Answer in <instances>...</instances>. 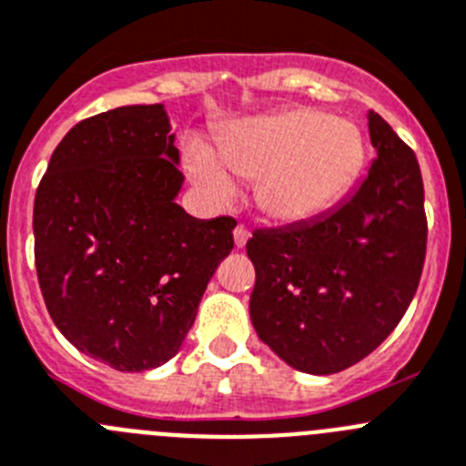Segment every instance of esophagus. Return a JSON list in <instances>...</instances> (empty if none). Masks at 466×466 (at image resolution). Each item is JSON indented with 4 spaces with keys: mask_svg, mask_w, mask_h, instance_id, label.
<instances>
[{
    "mask_svg": "<svg viewBox=\"0 0 466 466\" xmlns=\"http://www.w3.org/2000/svg\"><path fill=\"white\" fill-rule=\"evenodd\" d=\"M248 238H250V232L243 228V225H238V228L234 229V243H237V248H243Z\"/></svg>",
    "mask_w": 466,
    "mask_h": 466,
    "instance_id": "esophagus-1",
    "label": "esophagus"
}]
</instances>
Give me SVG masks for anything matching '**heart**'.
<instances>
[{
    "instance_id": "1",
    "label": "heart",
    "mask_w": 466,
    "mask_h": 466,
    "mask_svg": "<svg viewBox=\"0 0 466 466\" xmlns=\"http://www.w3.org/2000/svg\"><path fill=\"white\" fill-rule=\"evenodd\" d=\"M218 157L204 141L183 150L186 171L213 202L228 204L237 192L232 176L255 181V204L283 225H304L332 211L358 181L367 144L355 123L316 108L243 120L218 141Z\"/></svg>"
}]
</instances>
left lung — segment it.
I'll return each instance as SVG.
<instances>
[{
  "label": "left lung",
  "mask_w": 466,
  "mask_h": 466,
  "mask_svg": "<svg viewBox=\"0 0 466 466\" xmlns=\"http://www.w3.org/2000/svg\"><path fill=\"white\" fill-rule=\"evenodd\" d=\"M376 157L353 195L318 220L258 229L250 322L285 364L313 376L353 367L380 346L409 309L427 243L416 153L376 111Z\"/></svg>",
  "instance_id": "left-lung-1"
}]
</instances>
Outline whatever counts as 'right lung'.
<instances>
[{"mask_svg":"<svg viewBox=\"0 0 466 466\" xmlns=\"http://www.w3.org/2000/svg\"><path fill=\"white\" fill-rule=\"evenodd\" d=\"M165 104L81 120L35 197L46 309L81 353L146 371L181 350L208 280L234 248L232 218L186 213Z\"/></svg>","mask_w":466,"mask_h":466,"instance_id":"right-lung-1","label":"right lung"}]
</instances>
